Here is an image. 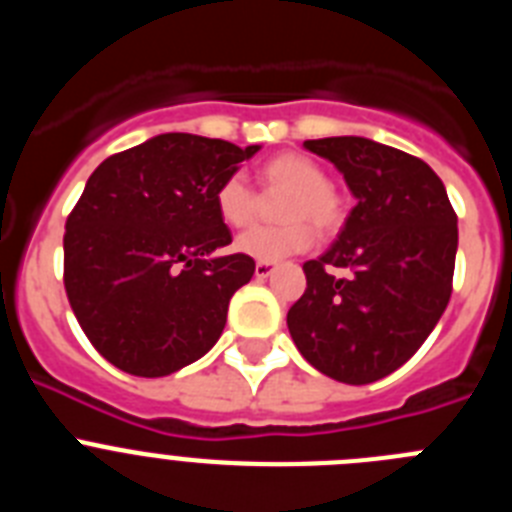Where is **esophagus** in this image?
Wrapping results in <instances>:
<instances>
[{"label": "esophagus", "instance_id": "obj_1", "mask_svg": "<svg viewBox=\"0 0 512 512\" xmlns=\"http://www.w3.org/2000/svg\"><path fill=\"white\" fill-rule=\"evenodd\" d=\"M274 271H277V266L269 264V261H259L253 274H256V279H269L271 274H274Z\"/></svg>", "mask_w": 512, "mask_h": 512}]
</instances>
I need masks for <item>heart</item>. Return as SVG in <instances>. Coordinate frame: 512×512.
Instances as JSON below:
<instances>
[{
    "mask_svg": "<svg viewBox=\"0 0 512 512\" xmlns=\"http://www.w3.org/2000/svg\"><path fill=\"white\" fill-rule=\"evenodd\" d=\"M259 179L264 187L289 189L282 205V220L289 223L261 225L243 233L235 241V248L251 259L274 264L307 251L315 243V233L305 219L323 233L341 225V200L328 187V176L312 158L302 153H279L261 166ZM215 210L228 228H246L259 212V197L241 174H233L217 187Z\"/></svg>",
    "mask_w": 512,
    "mask_h": 512,
    "instance_id": "heart-1",
    "label": "heart"
}]
</instances>
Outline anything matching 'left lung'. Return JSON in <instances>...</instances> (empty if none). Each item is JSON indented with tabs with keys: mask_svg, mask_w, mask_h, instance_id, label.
I'll use <instances>...</instances> for the list:
<instances>
[{
	"mask_svg": "<svg viewBox=\"0 0 512 512\" xmlns=\"http://www.w3.org/2000/svg\"><path fill=\"white\" fill-rule=\"evenodd\" d=\"M305 148L341 171L356 207L336 243L302 266L307 289L287 312L289 336L318 372L377 382L423 346L449 305L456 212L436 171L410 153L359 135Z\"/></svg>",
	"mask_w": 512,
	"mask_h": 512,
	"instance_id": "8db88e82",
	"label": "left lung"
}]
</instances>
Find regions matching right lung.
<instances>
[{
    "label": "right lung",
    "instance_id": "1",
    "mask_svg": "<svg viewBox=\"0 0 512 512\" xmlns=\"http://www.w3.org/2000/svg\"><path fill=\"white\" fill-rule=\"evenodd\" d=\"M261 146L164 133L104 158L63 235V284L92 346L122 372L166 377L202 359L251 282L215 192Z\"/></svg>",
    "mask_w": 512,
    "mask_h": 512
}]
</instances>
